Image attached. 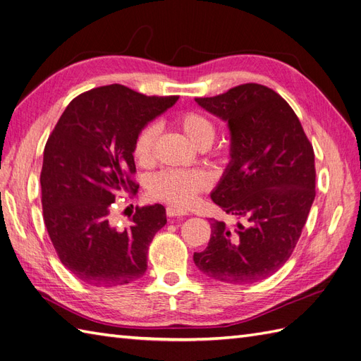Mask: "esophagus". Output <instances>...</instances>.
<instances>
[{"instance_id": "obj_1", "label": "esophagus", "mask_w": 361, "mask_h": 361, "mask_svg": "<svg viewBox=\"0 0 361 361\" xmlns=\"http://www.w3.org/2000/svg\"><path fill=\"white\" fill-rule=\"evenodd\" d=\"M166 215L169 218H183L188 215L186 210H181V209H175V207H168L166 209Z\"/></svg>"}]
</instances>
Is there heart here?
<instances>
[{"label": "heart", "instance_id": "1", "mask_svg": "<svg viewBox=\"0 0 361 361\" xmlns=\"http://www.w3.org/2000/svg\"><path fill=\"white\" fill-rule=\"evenodd\" d=\"M175 125L198 147H207L215 138L216 129L214 122L198 111H184L175 117ZM155 138L157 126L152 123L143 126L137 134L133 155L140 166H149L152 163ZM209 178L204 172L166 169L152 175L147 181L146 190L152 200L173 207H189L198 193L206 190Z\"/></svg>", "mask_w": 361, "mask_h": 361}]
</instances>
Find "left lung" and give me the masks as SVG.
<instances>
[{"instance_id":"obj_1","label":"left lung","mask_w":361,"mask_h":361,"mask_svg":"<svg viewBox=\"0 0 361 361\" xmlns=\"http://www.w3.org/2000/svg\"><path fill=\"white\" fill-rule=\"evenodd\" d=\"M197 104L228 123L232 161L212 200L243 218L233 230L210 218L198 269L221 282L253 283L288 261L316 197L312 145L286 100L261 84H243Z\"/></svg>"}]
</instances>
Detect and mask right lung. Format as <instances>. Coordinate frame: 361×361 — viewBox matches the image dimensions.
Instances as JSON below:
<instances>
[{
	"label": "right lung",
	"mask_w": 361,
	"mask_h": 361,
	"mask_svg": "<svg viewBox=\"0 0 361 361\" xmlns=\"http://www.w3.org/2000/svg\"><path fill=\"white\" fill-rule=\"evenodd\" d=\"M177 100L118 84L92 88L70 102L45 143L44 223L59 261L85 283L118 286L145 274L147 248L166 224L164 207H135L125 230L111 226L109 214L116 198L138 189L137 134Z\"/></svg>",
	"instance_id": "add662e5"
}]
</instances>
